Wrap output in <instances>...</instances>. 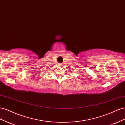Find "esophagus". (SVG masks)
I'll return each instance as SVG.
<instances>
[{"mask_svg":"<svg viewBox=\"0 0 125 125\" xmlns=\"http://www.w3.org/2000/svg\"><path fill=\"white\" fill-rule=\"evenodd\" d=\"M59 66H62V64H59Z\"/></svg>","mask_w":125,"mask_h":125,"instance_id":"1","label":"esophagus"}]
</instances>
